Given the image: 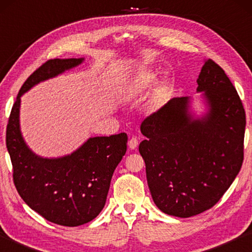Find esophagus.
<instances>
[{
	"mask_svg": "<svg viewBox=\"0 0 252 252\" xmlns=\"http://www.w3.org/2000/svg\"><path fill=\"white\" fill-rule=\"evenodd\" d=\"M127 146H129L131 150H134V149H136V147L139 146V140L133 136V138H131L129 140V143H127Z\"/></svg>",
	"mask_w": 252,
	"mask_h": 252,
	"instance_id": "obj_1",
	"label": "esophagus"
}]
</instances>
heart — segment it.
I'll return each mask as SVG.
<instances>
[{
  "mask_svg": "<svg viewBox=\"0 0 252 252\" xmlns=\"http://www.w3.org/2000/svg\"><path fill=\"white\" fill-rule=\"evenodd\" d=\"M157 81V75L153 71L150 70H142L136 73L129 83V94L131 96H136L142 94L143 92L149 90L153 84L156 83ZM167 88H165L164 84H160L159 87L157 88L155 95H153V99L151 102V108L153 110L158 109L161 104L162 100H163L164 93Z\"/></svg>",
  "mask_w": 252,
  "mask_h": 252,
  "instance_id": "b5f03b06",
  "label": "heart"
}]
</instances>
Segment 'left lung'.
Here are the masks:
<instances>
[{
	"label": "left lung",
	"mask_w": 252,
	"mask_h": 252,
	"mask_svg": "<svg viewBox=\"0 0 252 252\" xmlns=\"http://www.w3.org/2000/svg\"><path fill=\"white\" fill-rule=\"evenodd\" d=\"M204 110L191 96L173 97L142 122L139 151L148 186L162 212L189 218L219 201L244 161L246 113L221 67L204 60L197 80Z\"/></svg>",
	"instance_id": "left-lung-1"
}]
</instances>
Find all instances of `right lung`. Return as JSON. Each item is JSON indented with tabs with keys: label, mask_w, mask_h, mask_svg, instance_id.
Returning <instances> with one entry per match:
<instances>
[{
	"label": "right lung",
	"mask_w": 252,
	"mask_h": 252,
	"mask_svg": "<svg viewBox=\"0 0 252 252\" xmlns=\"http://www.w3.org/2000/svg\"><path fill=\"white\" fill-rule=\"evenodd\" d=\"M84 58L45 62L21 88L6 127V148L21 198L51 222L76 227L103 209L110 182L126 151V133L91 136L70 155L44 158L33 152L21 132V96L43 81L82 64Z\"/></svg>",
	"instance_id": "obj_1"
}]
</instances>
